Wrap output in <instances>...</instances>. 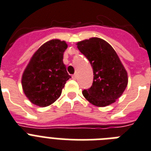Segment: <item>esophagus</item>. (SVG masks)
<instances>
[{
  "instance_id": "34e87169",
  "label": "esophagus",
  "mask_w": 151,
  "mask_h": 151,
  "mask_svg": "<svg viewBox=\"0 0 151 151\" xmlns=\"http://www.w3.org/2000/svg\"><path fill=\"white\" fill-rule=\"evenodd\" d=\"M72 78H73V80L77 79V75H76V73H74V74H73V75H72Z\"/></svg>"
}]
</instances>
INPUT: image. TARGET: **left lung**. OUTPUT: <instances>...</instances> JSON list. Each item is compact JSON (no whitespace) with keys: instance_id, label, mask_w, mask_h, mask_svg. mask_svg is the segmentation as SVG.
Here are the masks:
<instances>
[{"instance_id":"1","label":"left lung","mask_w":151,"mask_h":151,"mask_svg":"<svg viewBox=\"0 0 151 151\" xmlns=\"http://www.w3.org/2000/svg\"><path fill=\"white\" fill-rule=\"evenodd\" d=\"M93 68L92 85L82 94L92 105L104 107L118 99L128 84L127 72L114 49L105 40L91 38L78 42Z\"/></svg>"}]
</instances>
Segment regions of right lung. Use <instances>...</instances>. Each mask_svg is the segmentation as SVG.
I'll return each instance as SVG.
<instances>
[{"label": "right lung", "mask_w": 151, "mask_h": 151, "mask_svg": "<svg viewBox=\"0 0 151 151\" xmlns=\"http://www.w3.org/2000/svg\"><path fill=\"white\" fill-rule=\"evenodd\" d=\"M66 42L52 40L46 42L34 53L24 70L22 79L23 91L29 101L46 107L60 96L68 74L63 62Z\"/></svg>", "instance_id": "obj_1"}]
</instances>
